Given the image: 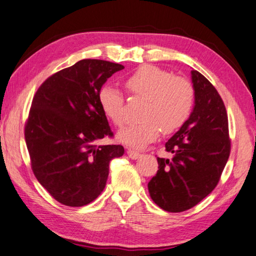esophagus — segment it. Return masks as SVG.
I'll return each mask as SVG.
<instances>
[{
  "mask_svg": "<svg viewBox=\"0 0 256 256\" xmlns=\"http://www.w3.org/2000/svg\"><path fill=\"white\" fill-rule=\"evenodd\" d=\"M128 156L131 158V159L136 160V159H138V156H140V152L134 151V150H131V148H130V150H128Z\"/></svg>",
  "mask_w": 256,
  "mask_h": 256,
  "instance_id": "obj_1",
  "label": "esophagus"
}]
</instances>
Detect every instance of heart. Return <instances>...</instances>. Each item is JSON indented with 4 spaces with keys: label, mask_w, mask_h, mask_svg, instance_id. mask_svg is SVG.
<instances>
[{
    "label": "heart",
    "mask_w": 256,
    "mask_h": 256,
    "mask_svg": "<svg viewBox=\"0 0 256 256\" xmlns=\"http://www.w3.org/2000/svg\"><path fill=\"white\" fill-rule=\"evenodd\" d=\"M130 94L146 98L141 110L143 120L120 130L118 140L132 148H144L154 142L161 131L170 133L182 125L192 112L194 90L182 77L151 64L134 72L125 80ZM98 102L104 114L116 126L125 122V98L113 85L102 87Z\"/></svg>",
    "instance_id": "b5f03b06"
}]
</instances>
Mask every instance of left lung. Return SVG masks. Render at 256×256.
I'll use <instances>...</instances> for the list:
<instances>
[{"instance_id":"obj_1","label":"left lung","mask_w":256,"mask_h":256,"mask_svg":"<svg viewBox=\"0 0 256 256\" xmlns=\"http://www.w3.org/2000/svg\"><path fill=\"white\" fill-rule=\"evenodd\" d=\"M192 112L166 143L172 158H156L159 170L148 184L152 200L170 212L187 210L207 197L220 181L230 153L224 102L199 72L192 70Z\"/></svg>"}]
</instances>
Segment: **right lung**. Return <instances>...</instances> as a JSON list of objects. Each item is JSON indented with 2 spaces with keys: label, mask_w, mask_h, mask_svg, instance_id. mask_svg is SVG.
<instances>
[{
  "label": "right lung",
  "mask_w": 256,
  "mask_h": 256,
  "mask_svg": "<svg viewBox=\"0 0 256 256\" xmlns=\"http://www.w3.org/2000/svg\"><path fill=\"white\" fill-rule=\"evenodd\" d=\"M124 66L82 59L50 76L36 90L24 138L32 171L56 200L82 207L100 196L110 162L124 154L122 146H98L112 136L98 92Z\"/></svg>",
  "instance_id": "obj_1"
}]
</instances>
